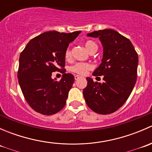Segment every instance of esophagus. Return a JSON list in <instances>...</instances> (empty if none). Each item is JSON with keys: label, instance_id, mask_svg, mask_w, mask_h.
<instances>
[{"label": "esophagus", "instance_id": "obj_1", "mask_svg": "<svg viewBox=\"0 0 152 152\" xmlns=\"http://www.w3.org/2000/svg\"><path fill=\"white\" fill-rule=\"evenodd\" d=\"M74 78H75V79H76V80H78V79H80L81 76H78V75H76V76H74Z\"/></svg>", "mask_w": 152, "mask_h": 152}]
</instances>
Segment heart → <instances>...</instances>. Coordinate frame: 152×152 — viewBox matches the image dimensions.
Segmentation results:
<instances>
[{"instance_id":"obj_1","label":"heart","mask_w":152,"mask_h":152,"mask_svg":"<svg viewBox=\"0 0 152 152\" xmlns=\"http://www.w3.org/2000/svg\"><path fill=\"white\" fill-rule=\"evenodd\" d=\"M86 49L88 50L90 53L97 50L98 46L95 42L92 40H88L85 42V44ZM65 59H69L71 57V51L69 48H67L65 50ZM92 65L89 63H85V62H77V63L74 64L70 67V71L73 72L75 73H77L79 75H85L87 74V72L92 69Z\"/></svg>"}]
</instances>
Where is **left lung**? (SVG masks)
<instances>
[{
    "label": "left lung",
    "mask_w": 152,
    "mask_h": 152,
    "mask_svg": "<svg viewBox=\"0 0 152 152\" xmlns=\"http://www.w3.org/2000/svg\"><path fill=\"white\" fill-rule=\"evenodd\" d=\"M87 36L99 37L104 48L102 63L93 73L104 76V82L87 77L84 98L95 113L110 114L124 104L134 88L138 56L131 41L113 29L95 31Z\"/></svg>",
    "instance_id": "1"
}]
</instances>
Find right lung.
<instances>
[{
	"label": "right lung",
	"mask_w": 152,
	"mask_h": 152,
	"mask_svg": "<svg viewBox=\"0 0 152 152\" xmlns=\"http://www.w3.org/2000/svg\"><path fill=\"white\" fill-rule=\"evenodd\" d=\"M81 32H45L31 39L21 52L18 82L26 101L34 111L50 115L65 107L74 76L64 73L60 81H56L51 75L65 67V50Z\"/></svg>",
	"instance_id": "1"
}]
</instances>
